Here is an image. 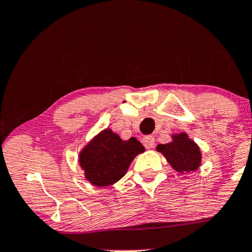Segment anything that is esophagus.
Segmentation results:
<instances>
[{"label": "esophagus", "mask_w": 252, "mask_h": 252, "mask_svg": "<svg viewBox=\"0 0 252 252\" xmlns=\"http://www.w3.org/2000/svg\"><path fill=\"white\" fill-rule=\"evenodd\" d=\"M142 143L147 149H151L155 145V139H154L153 136H145V137L142 139Z\"/></svg>", "instance_id": "34e87169"}]
</instances>
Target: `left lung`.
Instances as JSON below:
<instances>
[{
  "instance_id": "obj_1",
  "label": "left lung",
  "mask_w": 252,
  "mask_h": 252,
  "mask_svg": "<svg viewBox=\"0 0 252 252\" xmlns=\"http://www.w3.org/2000/svg\"><path fill=\"white\" fill-rule=\"evenodd\" d=\"M171 142L158 144L156 150L162 154L174 170L184 172L196 171L202 163V153L195 141L187 132L171 135Z\"/></svg>"
}]
</instances>
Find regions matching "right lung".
<instances>
[{"label":"right lung","mask_w":252,"mask_h":252,"mask_svg":"<svg viewBox=\"0 0 252 252\" xmlns=\"http://www.w3.org/2000/svg\"><path fill=\"white\" fill-rule=\"evenodd\" d=\"M144 147L135 137L124 141L111 129H104L80 151L78 163L84 178L96 187L113 186L128 171L130 164Z\"/></svg>","instance_id":"obj_1"}]
</instances>
